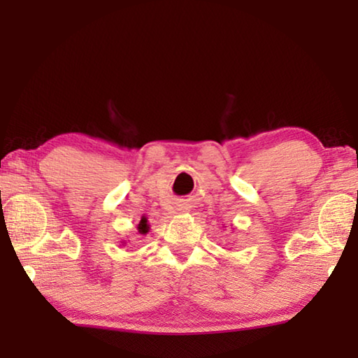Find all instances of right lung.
Instances as JSON below:
<instances>
[{
  "label": "right lung",
  "mask_w": 358,
  "mask_h": 358,
  "mask_svg": "<svg viewBox=\"0 0 358 358\" xmlns=\"http://www.w3.org/2000/svg\"><path fill=\"white\" fill-rule=\"evenodd\" d=\"M138 234H142V235H145L148 232V229H150V226H148V220L145 216H142V220H141V222H138Z\"/></svg>",
  "instance_id": "right-lung-1"
}]
</instances>
